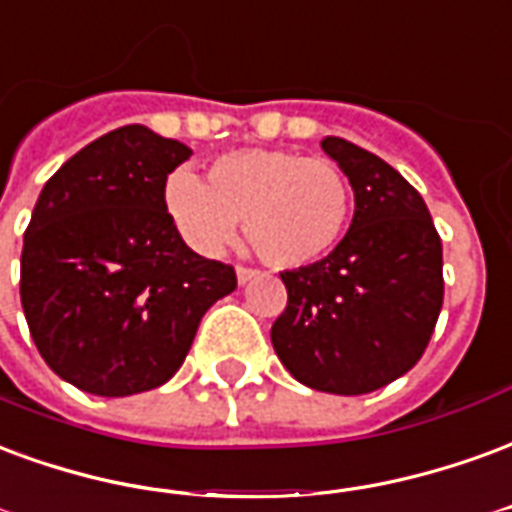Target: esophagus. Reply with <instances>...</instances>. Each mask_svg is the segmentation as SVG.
Returning a JSON list of instances; mask_svg holds the SVG:
<instances>
[{
  "label": "esophagus",
  "instance_id": "34e87169",
  "mask_svg": "<svg viewBox=\"0 0 512 512\" xmlns=\"http://www.w3.org/2000/svg\"><path fill=\"white\" fill-rule=\"evenodd\" d=\"M256 275H259V272L253 270V267H242V264L237 267V281L240 283H248L251 278H256Z\"/></svg>",
  "mask_w": 512,
  "mask_h": 512
}]
</instances>
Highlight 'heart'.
<instances>
[{
  "label": "heart",
  "mask_w": 512,
  "mask_h": 512,
  "mask_svg": "<svg viewBox=\"0 0 512 512\" xmlns=\"http://www.w3.org/2000/svg\"><path fill=\"white\" fill-rule=\"evenodd\" d=\"M171 218L201 253H218L245 218L248 240L275 267L322 259L341 240L352 190L335 163L292 149H240L212 163L210 182L177 171L166 188Z\"/></svg>",
  "instance_id": "1"
}]
</instances>
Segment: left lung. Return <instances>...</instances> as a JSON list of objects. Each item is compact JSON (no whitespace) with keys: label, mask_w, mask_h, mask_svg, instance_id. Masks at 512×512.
Listing matches in <instances>:
<instances>
[{"label":"left lung","mask_w":512,"mask_h":512,"mask_svg":"<svg viewBox=\"0 0 512 512\" xmlns=\"http://www.w3.org/2000/svg\"><path fill=\"white\" fill-rule=\"evenodd\" d=\"M354 190L335 251L281 272L289 302L272 324L286 371L313 390L374 393L423 357L445 300L442 240L423 196L374 152L327 136Z\"/></svg>","instance_id":"8db88e82"}]
</instances>
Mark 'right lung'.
Returning <instances> with one entry per match:
<instances>
[{"label": "right lung", "instance_id": "add662e5", "mask_svg": "<svg viewBox=\"0 0 512 512\" xmlns=\"http://www.w3.org/2000/svg\"><path fill=\"white\" fill-rule=\"evenodd\" d=\"M193 152L125 125L48 179L24 231L21 305L37 352L78 390H155L177 374L212 302L237 289L231 264L179 237L166 179Z\"/></svg>", "mask_w": 512, "mask_h": 512}]
</instances>
